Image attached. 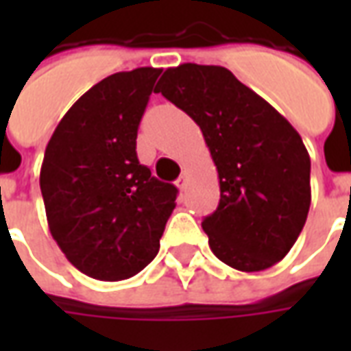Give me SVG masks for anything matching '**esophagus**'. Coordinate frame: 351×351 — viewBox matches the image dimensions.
I'll list each match as a JSON object with an SVG mask.
<instances>
[{"label":"esophagus","instance_id":"1","mask_svg":"<svg viewBox=\"0 0 351 351\" xmlns=\"http://www.w3.org/2000/svg\"><path fill=\"white\" fill-rule=\"evenodd\" d=\"M176 186H178L180 190H186V186H188V175H186V173L176 180Z\"/></svg>","mask_w":351,"mask_h":351}]
</instances>
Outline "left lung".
<instances>
[{"mask_svg": "<svg viewBox=\"0 0 351 351\" xmlns=\"http://www.w3.org/2000/svg\"><path fill=\"white\" fill-rule=\"evenodd\" d=\"M158 92L197 123L220 178L203 220L214 256L243 272L286 258L310 208V156L291 123L220 65L169 67Z\"/></svg>", "mask_w": 351, "mask_h": 351, "instance_id": "8db88e82", "label": "left lung"}]
</instances>
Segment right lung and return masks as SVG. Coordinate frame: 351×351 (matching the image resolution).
I'll return each instance as SVG.
<instances>
[{
	"instance_id": "add662e5",
	"label": "right lung",
	"mask_w": 351,
	"mask_h": 351,
	"mask_svg": "<svg viewBox=\"0 0 351 351\" xmlns=\"http://www.w3.org/2000/svg\"><path fill=\"white\" fill-rule=\"evenodd\" d=\"M161 69L114 73L77 99L52 133L41 165L50 235L95 280L135 276L160 250L176 206L173 184L137 158V130Z\"/></svg>"
}]
</instances>
